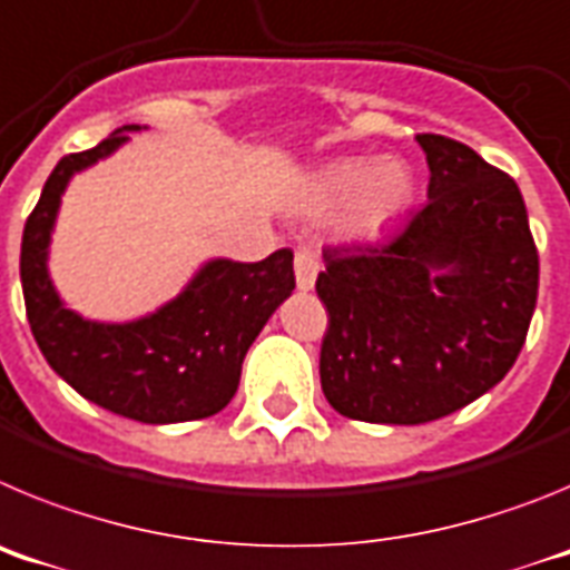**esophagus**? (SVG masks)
Listing matches in <instances>:
<instances>
[{"label": "esophagus", "mask_w": 570, "mask_h": 570, "mask_svg": "<svg viewBox=\"0 0 570 570\" xmlns=\"http://www.w3.org/2000/svg\"><path fill=\"white\" fill-rule=\"evenodd\" d=\"M294 271H296V285L299 291H311L316 282V274H320V256L311 248H299L294 256Z\"/></svg>", "instance_id": "esophagus-1"}]
</instances>
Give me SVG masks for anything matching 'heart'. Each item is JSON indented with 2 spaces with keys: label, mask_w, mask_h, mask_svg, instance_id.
<instances>
[{
  "label": "heart",
  "mask_w": 570,
  "mask_h": 570,
  "mask_svg": "<svg viewBox=\"0 0 570 570\" xmlns=\"http://www.w3.org/2000/svg\"><path fill=\"white\" fill-rule=\"evenodd\" d=\"M411 194L414 179L402 159L380 156L365 163L360 156H342L314 174L308 208L316 214L336 208V230L351 239H365L394 223L411 203Z\"/></svg>",
  "instance_id": "obj_1"
}]
</instances>
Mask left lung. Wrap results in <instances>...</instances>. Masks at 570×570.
I'll use <instances>...</instances> for the list:
<instances>
[{
	"label": "left lung",
	"instance_id": "8db88e82",
	"mask_svg": "<svg viewBox=\"0 0 570 570\" xmlns=\"http://www.w3.org/2000/svg\"><path fill=\"white\" fill-rule=\"evenodd\" d=\"M428 203L391 239L325 248L320 380L347 420L422 425L488 394L520 356L540 256L511 176L420 134Z\"/></svg>",
	"mask_w": 570,
	"mask_h": 570
}]
</instances>
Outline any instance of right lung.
Segmentation results:
<instances>
[{
	"instance_id": "1",
	"label": "right lung",
	"mask_w": 570,
	"mask_h": 570,
	"mask_svg": "<svg viewBox=\"0 0 570 570\" xmlns=\"http://www.w3.org/2000/svg\"><path fill=\"white\" fill-rule=\"evenodd\" d=\"M142 125H125L97 148L59 159L22 234L24 311L48 365L85 400L148 425L219 414L239 387L242 360L296 288L294 254L262 262L208 259L174 299L130 322L85 320L50 279V236L79 170L102 163Z\"/></svg>"
}]
</instances>
